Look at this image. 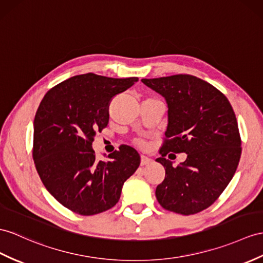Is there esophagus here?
<instances>
[{
  "label": "esophagus",
  "mask_w": 263,
  "mask_h": 263,
  "mask_svg": "<svg viewBox=\"0 0 263 263\" xmlns=\"http://www.w3.org/2000/svg\"><path fill=\"white\" fill-rule=\"evenodd\" d=\"M152 163V159L149 157H147L145 155H142V158H140V165L145 166V165H148Z\"/></svg>",
  "instance_id": "1"
}]
</instances>
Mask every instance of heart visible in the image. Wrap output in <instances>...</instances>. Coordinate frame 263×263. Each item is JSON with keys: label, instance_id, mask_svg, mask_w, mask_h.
Masks as SVG:
<instances>
[{"label": "heart", "instance_id": "1", "mask_svg": "<svg viewBox=\"0 0 263 263\" xmlns=\"http://www.w3.org/2000/svg\"><path fill=\"white\" fill-rule=\"evenodd\" d=\"M138 144H139L140 146H144V142H142V140H139V142H138Z\"/></svg>", "mask_w": 263, "mask_h": 263}]
</instances>
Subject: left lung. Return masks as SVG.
I'll use <instances>...</instances> for the list:
<instances>
[{
    "label": "left lung",
    "mask_w": 263,
    "mask_h": 263,
    "mask_svg": "<svg viewBox=\"0 0 263 263\" xmlns=\"http://www.w3.org/2000/svg\"><path fill=\"white\" fill-rule=\"evenodd\" d=\"M167 104L165 143L156 162L165 178L156 198L178 214L201 212L216 201L232 180L241 156V138L233 108L211 83L191 74L142 79ZM168 151L185 152L187 159L173 166Z\"/></svg>",
    "instance_id": "1"
}]
</instances>
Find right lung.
<instances>
[{
    "label": "right lung",
    "instance_id": "obj_1",
    "mask_svg": "<svg viewBox=\"0 0 263 263\" xmlns=\"http://www.w3.org/2000/svg\"><path fill=\"white\" fill-rule=\"evenodd\" d=\"M138 81L95 73L71 77L44 96L33 121V159L44 186L72 212L93 215L119 201L123 185L140 164L138 152L123 145L96 159L92 142L109 121L115 96Z\"/></svg>",
    "mask_w": 263,
    "mask_h": 263
}]
</instances>
